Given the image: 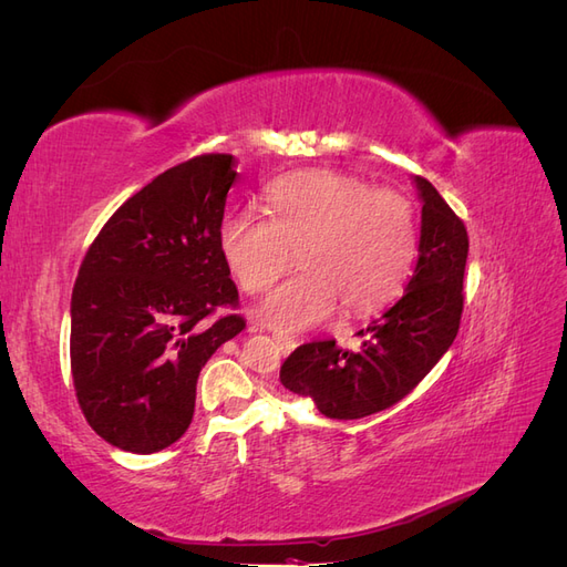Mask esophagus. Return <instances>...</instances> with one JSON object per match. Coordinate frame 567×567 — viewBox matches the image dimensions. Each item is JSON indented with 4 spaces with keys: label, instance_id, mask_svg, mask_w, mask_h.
<instances>
[{
    "label": "esophagus",
    "instance_id": "esophagus-1",
    "mask_svg": "<svg viewBox=\"0 0 567 567\" xmlns=\"http://www.w3.org/2000/svg\"><path fill=\"white\" fill-rule=\"evenodd\" d=\"M274 342H277L279 350H281L284 354L293 352V350L298 348V340H296V338H290V336H284V333H274Z\"/></svg>",
    "mask_w": 567,
    "mask_h": 567
}]
</instances>
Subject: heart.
<instances>
[{"instance_id": "1", "label": "heart", "mask_w": 567, "mask_h": 567, "mask_svg": "<svg viewBox=\"0 0 567 567\" xmlns=\"http://www.w3.org/2000/svg\"><path fill=\"white\" fill-rule=\"evenodd\" d=\"M219 250L246 293H262L293 262L300 269L257 307L279 333H298L336 315H369L398 298L419 252L406 196L331 169H302L274 182L267 217L229 215Z\"/></svg>"}]
</instances>
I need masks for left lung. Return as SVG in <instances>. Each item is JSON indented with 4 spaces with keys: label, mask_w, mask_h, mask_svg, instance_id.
Returning a JSON list of instances; mask_svg holds the SVG:
<instances>
[{
    "label": "left lung",
    "mask_w": 567,
    "mask_h": 567,
    "mask_svg": "<svg viewBox=\"0 0 567 567\" xmlns=\"http://www.w3.org/2000/svg\"><path fill=\"white\" fill-rule=\"evenodd\" d=\"M421 208L419 260L404 296L373 319L357 352L336 340L300 346L281 367L290 392L329 419H362L400 402L452 348L463 310L468 234L437 188L414 177Z\"/></svg>",
    "instance_id": "left-lung-1"
}]
</instances>
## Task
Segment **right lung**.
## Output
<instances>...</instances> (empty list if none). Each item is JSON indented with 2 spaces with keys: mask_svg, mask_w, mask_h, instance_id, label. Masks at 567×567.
<instances>
[{
  "mask_svg": "<svg viewBox=\"0 0 567 567\" xmlns=\"http://www.w3.org/2000/svg\"><path fill=\"white\" fill-rule=\"evenodd\" d=\"M236 158L196 156L125 200L84 255L71 300V369L84 419L113 447L153 454L194 419L196 381L244 317L219 250Z\"/></svg>",
  "mask_w": 567,
  "mask_h": 567,
  "instance_id": "right-lung-1",
  "label": "right lung"
}]
</instances>
